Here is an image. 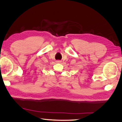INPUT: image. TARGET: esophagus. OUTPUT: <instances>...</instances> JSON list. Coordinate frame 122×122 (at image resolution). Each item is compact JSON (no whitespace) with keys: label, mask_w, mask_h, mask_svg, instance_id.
<instances>
[{"label":"esophagus","mask_w":122,"mask_h":122,"mask_svg":"<svg viewBox=\"0 0 122 122\" xmlns=\"http://www.w3.org/2000/svg\"><path fill=\"white\" fill-rule=\"evenodd\" d=\"M57 62H59V63H60V62H61V61H57Z\"/></svg>","instance_id":"obj_1"}]
</instances>
